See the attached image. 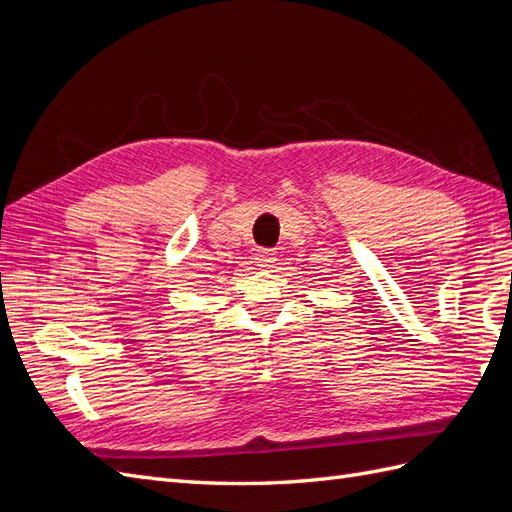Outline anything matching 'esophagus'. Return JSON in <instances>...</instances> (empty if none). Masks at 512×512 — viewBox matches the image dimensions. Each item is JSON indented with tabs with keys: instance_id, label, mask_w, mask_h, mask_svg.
<instances>
[{
	"instance_id": "obj_1",
	"label": "esophagus",
	"mask_w": 512,
	"mask_h": 512,
	"mask_svg": "<svg viewBox=\"0 0 512 512\" xmlns=\"http://www.w3.org/2000/svg\"><path fill=\"white\" fill-rule=\"evenodd\" d=\"M254 260H256V265H258V267H262V269H269V267H273V265H275L277 254H275L273 250H258V252H256V256H254Z\"/></svg>"
}]
</instances>
